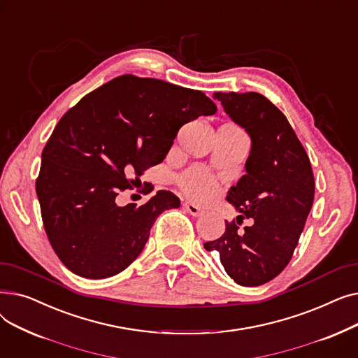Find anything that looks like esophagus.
Returning <instances> with one entry per match:
<instances>
[{
    "label": "esophagus",
    "mask_w": 358,
    "mask_h": 358,
    "mask_svg": "<svg viewBox=\"0 0 358 358\" xmlns=\"http://www.w3.org/2000/svg\"><path fill=\"white\" fill-rule=\"evenodd\" d=\"M184 209L189 212L192 216H194V217H199V216H201L204 212L199 208V206H196V204H193V203H184Z\"/></svg>",
    "instance_id": "34e87169"
}]
</instances>
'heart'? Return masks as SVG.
Masks as SVG:
<instances>
[{
    "label": "heart",
    "instance_id": "heart-1",
    "mask_svg": "<svg viewBox=\"0 0 358 358\" xmlns=\"http://www.w3.org/2000/svg\"><path fill=\"white\" fill-rule=\"evenodd\" d=\"M181 185L187 193L197 199L209 196L215 190V182L212 177L199 168L192 169V171L187 173L181 178Z\"/></svg>",
    "mask_w": 358,
    "mask_h": 358
}]
</instances>
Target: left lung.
Masks as SVG:
<instances>
[{
	"mask_svg": "<svg viewBox=\"0 0 358 358\" xmlns=\"http://www.w3.org/2000/svg\"><path fill=\"white\" fill-rule=\"evenodd\" d=\"M213 99L247 130L251 150L247 174L227 197L241 215L204 248L219 252L238 285L261 286L286 268L303 232L315 196L310 161L286 116L262 94L215 92ZM245 217L253 224L239 231L238 220Z\"/></svg>",
	"mask_w": 358,
	"mask_h": 358,
	"instance_id": "left-lung-1",
	"label": "left lung"
}]
</instances>
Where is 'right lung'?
Instances as JSON below:
<instances>
[{
	"instance_id": "1",
	"label": "right lung",
	"mask_w": 358,
	"mask_h": 358,
	"mask_svg": "<svg viewBox=\"0 0 358 358\" xmlns=\"http://www.w3.org/2000/svg\"><path fill=\"white\" fill-rule=\"evenodd\" d=\"M216 110L201 91L122 75L65 113L42 152L36 193L66 268L106 278L136 259L157 217L180 208V199L159 190L142 206L119 208V190L164 161L182 124Z\"/></svg>"
}]
</instances>
